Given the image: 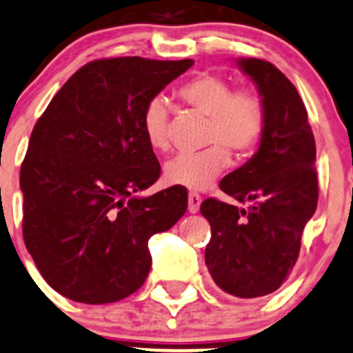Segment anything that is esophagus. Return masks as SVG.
<instances>
[{
    "label": "esophagus",
    "mask_w": 353,
    "mask_h": 353,
    "mask_svg": "<svg viewBox=\"0 0 353 353\" xmlns=\"http://www.w3.org/2000/svg\"><path fill=\"white\" fill-rule=\"evenodd\" d=\"M199 206H201V196L196 194V192H191L188 198V210L189 213H198Z\"/></svg>",
    "instance_id": "1"
}]
</instances>
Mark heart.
I'll return each instance as SVG.
<instances>
[{"mask_svg": "<svg viewBox=\"0 0 353 353\" xmlns=\"http://www.w3.org/2000/svg\"><path fill=\"white\" fill-rule=\"evenodd\" d=\"M177 96L186 105L210 117L206 142L211 147L199 152H181L164 164V179L172 186L191 191L210 188L230 164V150L248 155L265 133V108L252 89H235L223 76L201 72L191 77ZM140 127L154 150L169 148V108L162 96L148 99L140 114Z\"/></svg>", "mask_w": 353, "mask_h": 353, "instance_id": "heart-1", "label": "heart"}]
</instances>
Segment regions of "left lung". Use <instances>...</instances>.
<instances>
[{
    "mask_svg": "<svg viewBox=\"0 0 353 353\" xmlns=\"http://www.w3.org/2000/svg\"><path fill=\"white\" fill-rule=\"evenodd\" d=\"M265 108L259 150L225 176L220 189L239 208L208 198L201 214L211 225L205 262L220 289L236 298L277 291L298 261L304 225L318 205L316 145L294 84L270 62L240 59Z\"/></svg>",
    "mask_w": 353,
    "mask_h": 353,
    "instance_id": "8db88e82",
    "label": "left lung"
}]
</instances>
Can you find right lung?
I'll use <instances>...</instances> for the list:
<instances>
[{
    "instance_id": "right-lung-1",
    "label": "right lung",
    "mask_w": 353,
    "mask_h": 353,
    "mask_svg": "<svg viewBox=\"0 0 353 353\" xmlns=\"http://www.w3.org/2000/svg\"><path fill=\"white\" fill-rule=\"evenodd\" d=\"M194 61L99 59L59 89L30 135L20 170L23 240L52 289L86 304L120 301L145 283L148 239L188 210V192L148 198L161 164L140 114Z\"/></svg>"
}]
</instances>
